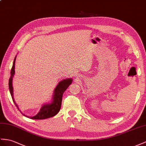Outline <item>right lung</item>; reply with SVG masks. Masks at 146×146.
<instances>
[{
  "mask_svg": "<svg viewBox=\"0 0 146 146\" xmlns=\"http://www.w3.org/2000/svg\"><path fill=\"white\" fill-rule=\"evenodd\" d=\"M15 60H16V57L14 58V61L13 63V66L12 70H11L10 72V78L9 79V90L11 96L13 99V101L14 104H15L16 107L18 108V109L20 110L19 108H18L17 104L15 102V100L13 98V88L12 86V81H13V77L15 74ZM72 83V78H67V79L63 80L59 82V83L57 84V87L55 88L53 98H52V101L51 103L49 104H44L41 107L40 111L38 112L34 117H28V116L25 115V114L22 113L25 117L29 118L31 119H46L48 118H50L54 117L55 115H57L58 111L60 110L61 105H62V96L63 92H65L66 89L68 88L69 86Z\"/></svg>",
  "mask_w": 146,
  "mask_h": 146,
  "instance_id": "obj_1",
  "label": "right lung"
}]
</instances>
